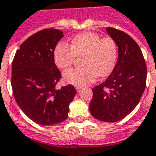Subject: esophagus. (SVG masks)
<instances>
[{
  "label": "esophagus",
  "instance_id": "obj_1",
  "mask_svg": "<svg viewBox=\"0 0 156 156\" xmlns=\"http://www.w3.org/2000/svg\"><path fill=\"white\" fill-rule=\"evenodd\" d=\"M75 89H76V90H77L78 92H80V91H81L82 88L81 87H79V86H76V87H75Z\"/></svg>",
  "mask_w": 156,
  "mask_h": 156
}]
</instances>
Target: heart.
<instances>
[{
	"mask_svg": "<svg viewBox=\"0 0 156 156\" xmlns=\"http://www.w3.org/2000/svg\"><path fill=\"white\" fill-rule=\"evenodd\" d=\"M70 48L61 42L54 50V61L62 69L70 67L75 57L84 55V67L70 69L64 73V79L73 85L84 86L94 82L98 75L106 77L112 73L117 60V45L111 37L101 38L98 34L83 32L71 40Z\"/></svg>",
	"mask_w": 156,
	"mask_h": 156,
	"instance_id": "heart-1",
	"label": "heart"
}]
</instances>
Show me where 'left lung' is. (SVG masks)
I'll return each mask as SVG.
<instances>
[{"label": "left lung", "instance_id": "1", "mask_svg": "<svg viewBox=\"0 0 156 156\" xmlns=\"http://www.w3.org/2000/svg\"><path fill=\"white\" fill-rule=\"evenodd\" d=\"M106 32L116 43L118 58L107 79L92 89L89 111L96 119L114 122L126 117L139 104L146 85L147 67L132 37L110 27Z\"/></svg>", "mask_w": 156, "mask_h": 156}]
</instances>
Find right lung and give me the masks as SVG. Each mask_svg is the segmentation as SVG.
I'll list each match as a JSON object with an SVG mask.
<instances>
[{"mask_svg": "<svg viewBox=\"0 0 156 156\" xmlns=\"http://www.w3.org/2000/svg\"><path fill=\"white\" fill-rule=\"evenodd\" d=\"M64 36L59 29L40 30L29 37L15 54L12 88L15 101L35 123L50 126L67 119L77 93L68 84L55 89L62 73L54 61V50Z\"/></svg>", "mask_w": 156, "mask_h": 156, "instance_id": "1", "label": "right lung"}]
</instances>
